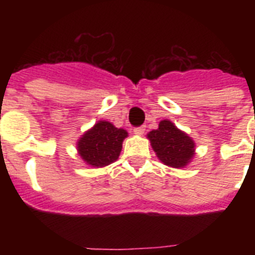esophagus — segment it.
I'll return each mask as SVG.
<instances>
[{"label":"esophagus","instance_id":"esophagus-1","mask_svg":"<svg viewBox=\"0 0 255 255\" xmlns=\"http://www.w3.org/2000/svg\"><path fill=\"white\" fill-rule=\"evenodd\" d=\"M144 131H145V128H144V126H140V128H135L134 129V134H136V135H143Z\"/></svg>","mask_w":255,"mask_h":255}]
</instances>
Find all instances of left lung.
Returning a JSON list of instances; mask_svg holds the SVG:
<instances>
[{"instance_id": "left-lung-1", "label": "left lung", "mask_w": 255, "mask_h": 255, "mask_svg": "<svg viewBox=\"0 0 255 255\" xmlns=\"http://www.w3.org/2000/svg\"><path fill=\"white\" fill-rule=\"evenodd\" d=\"M159 161L172 168L186 167L195 155V141L172 121L162 120L158 129L147 134Z\"/></svg>"}]
</instances>
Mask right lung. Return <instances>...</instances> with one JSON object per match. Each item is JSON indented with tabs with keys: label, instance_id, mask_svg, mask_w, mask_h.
I'll return each mask as SVG.
<instances>
[{
	"label": "right lung",
	"instance_id": "obj_1",
	"mask_svg": "<svg viewBox=\"0 0 255 255\" xmlns=\"http://www.w3.org/2000/svg\"><path fill=\"white\" fill-rule=\"evenodd\" d=\"M128 131L110 121L100 120L76 141V150L85 164L94 168L106 167L116 161L123 149Z\"/></svg>",
	"mask_w": 255,
	"mask_h": 255
}]
</instances>
